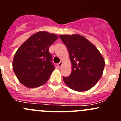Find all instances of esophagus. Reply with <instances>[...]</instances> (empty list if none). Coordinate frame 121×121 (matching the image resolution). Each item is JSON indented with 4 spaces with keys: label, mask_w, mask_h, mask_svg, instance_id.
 <instances>
[{
    "label": "esophagus",
    "mask_w": 121,
    "mask_h": 121,
    "mask_svg": "<svg viewBox=\"0 0 121 121\" xmlns=\"http://www.w3.org/2000/svg\"><path fill=\"white\" fill-rule=\"evenodd\" d=\"M62 64H63V62L62 61L60 62L58 64H57V65H58V67L59 68H60L62 67Z\"/></svg>",
    "instance_id": "1"
}]
</instances>
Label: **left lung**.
<instances>
[{
  "mask_svg": "<svg viewBox=\"0 0 121 121\" xmlns=\"http://www.w3.org/2000/svg\"><path fill=\"white\" fill-rule=\"evenodd\" d=\"M66 45L72 64L70 75L63 77L64 83L77 91H85L93 87L102 77L105 60L96 47L78 34L60 35Z\"/></svg>",
  "mask_w": 121,
  "mask_h": 121,
  "instance_id": "obj_1",
  "label": "left lung"
}]
</instances>
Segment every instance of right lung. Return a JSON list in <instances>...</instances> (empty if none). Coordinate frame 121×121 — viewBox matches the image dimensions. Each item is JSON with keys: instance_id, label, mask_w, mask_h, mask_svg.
<instances>
[{"instance_id": "obj_1", "label": "right lung", "mask_w": 121, "mask_h": 121, "mask_svg": "<svg viewBox=\"0 0 121 121\" xmlns=\"http://www.w3.org/2000/svg\"><path fill=\"white\" fill-rule=\"evenodd\" d=\"M58 38L53 33L39 31L24 42L16 52L13 69L21 84L36 88L48 80L55 67L49 48Z\"/></svg>"}]
</instances>
